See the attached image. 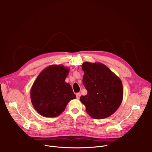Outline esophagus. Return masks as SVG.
Masks as SVG:
<instances>
[{
	"label": "esophagus",
	"mask_w": 152,
	"mask_h": 152,
	"mask_svg": "<svg viewBox=\"0 0 152 152\" xmlns=\"http://www.w3.org/2000/svg\"><path fill=\"white\" fill-rule=\"evenodd\" d=\"M80 97V93H77V94H76V98H77V99H79Z\"/></svg>",
	"instance_id": "esophagus-1"
}]
</instances>
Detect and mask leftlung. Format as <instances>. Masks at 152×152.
<instances>
[{
  "mask_svg": "<svg viewBox=\"0 0 152 152\" xmlns=\"http://www.w3.org/2000/svg\"><path fill=\"white\" fill-rule=\"evenodd\" d=\"M82 82L87 90L81 96L80 102L86 111L95 119H103L113 115L120 106L123 90L120 79L105 65L100 62H85Z\"/></svg>",
  "mask_w": 152,
  "mask_h": 152,
  "instance_id": "obj_1",
  "label": "left lung"
}]
</instances>
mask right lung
<instances>
[{
    "instance_id": "add662e5",
    "label": "right lung",
    "mask_w": 152,
    "mask_h": 152,
    "mask_svg": "<svg viewBox=\"0 0 152 152\" xmlns=\"http://www.w3.org/2000/svg\"><path fill=\"white\" fill-rule=\"evenodd\" d=\"M69 72L62 65H52L43 70L34 82L30 91L31 102L42 116L59 115L68 103L76 99L72 86L65 81Z\"/></svg>"
}]
</instances>
